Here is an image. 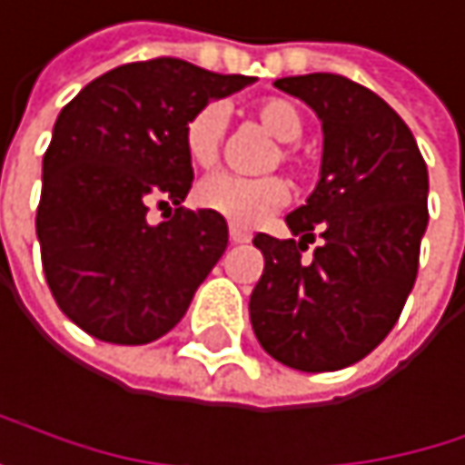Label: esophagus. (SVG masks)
Returning <instances> with one entry per match:
<instances>
[{
	"label": "esophagus",
	"instance_id": "34e87169",
	"mask_svg": "<svg viewBox=\"0 0 465 465\" xmlns=\"http://www.w3.org/2000/svg\"><path fill=\"white\" fill-rule=\"evenodd\" d=\"M230 241H232V243H249V241H252V232L232 224V227H230Z\"/></svg>",
	"mask_w": 465,
	"mask_h": 465
}]
</instances>
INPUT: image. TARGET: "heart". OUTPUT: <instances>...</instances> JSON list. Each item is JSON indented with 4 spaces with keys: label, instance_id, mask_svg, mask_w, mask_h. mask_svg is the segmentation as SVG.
Here are the masks:
<instances>
[{
    "label": "heart",
    "instance_id": "1",
    "mask_svg": "<svg viewBox=\"0 0 465 465\" xmlns=\"http://www.w3.org/2000/svg\"><path fill=\"white\" fill-rule=\"evenodd\" d=\"M254 117L279 142H296L304 131L302 112L282 98H265L254 106ZM224 134V112L219 106H205L183 128V147L194 166L211 169L219 161ZM290 200V189L282 178H241L230 172L205 178L197 186L200 208L227 219L235 227H257L271 213H276Z\"/></svg>",
    "mask_w": 465,
    "mask_h": 465
}]
</instances>
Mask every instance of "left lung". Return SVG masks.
<instances>
[{"mask_svg":"<svg viewBox=\"0 0 465 465\" xmlns=\"http://www.w3.org/2000/svg\"><path fill=\"white\" fill-rule=\"evenodd\" d=\"M321 120L315 192L284 222L299 241L265 232V268L249 299L257 342L302 372L364 359L397 323L428 230V166L414 134L372 90L334 74L273 82ZM322 238L312 261L301 252Z\"/></svg>","mask_w":465,"mask_h":465,"instance_id":"1","label":"left lung"}]
</instances>
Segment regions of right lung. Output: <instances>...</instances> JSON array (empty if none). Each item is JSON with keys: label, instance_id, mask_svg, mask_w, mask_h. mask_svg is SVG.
<instances>
[{"label": "right lung", "instance_id": "add662e5", "mask_svg": "<svg viewBox=\"0 0 465 465\" xmlns=\"http://www.w3.org/2000/svg\"><path fill=\"white\" fill-rule=\"evenodd\" d=\"M249 84L161 56L98 76L56 117L35 230L56 304L95 340L163 337L224 254L227 222L181 208L194 181L183 128ZM153 202L170 211L161 225Z\"/></svg>", "mask_w": 465, "mask_h": 465}]
</instances>
